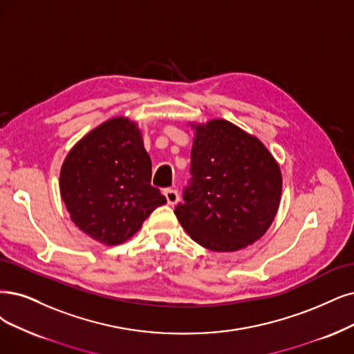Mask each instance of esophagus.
I'll list each match as a JSON object with an SVG mask.
<instances>
[{
    "instance_id": "esophagus-1",
    "label": "esophagus",
    "mask_w": 354,
    "mask_h": 354,
    "mask_svg": "<svg viewBox=\"0 0 354 354\" xmlns=\"http://www.w3.org/2000/svg\"><path fill=\"white\" fill-rule=\"evenodd\" d=\"M165 198L169 205H175L179 201V194L176 189H165Z\"/></svg>"
}]
</instances>
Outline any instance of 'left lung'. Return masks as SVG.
Listing matches in <instances>:
<instances>
[{
    "label": "left lung",
    "mask_w": 354,
    "mask_h": 354,
    "mask_svg": "<svg viewBox=\"0 0 354 354\" xmlns=\"http://www.w3.org/2000/svg\"><path fill=\"white\" fill-rule=\"evenodd\" d=\"M189 125L192 178L175 214L207 250H243L264 236L279 212L280 166L263 141L226 120Z\"/></svg>",
    "instance_id": "left-lung-1"
}]
</instances>
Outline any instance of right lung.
<instances>
[{
	"instance_id": "right-lung-1",
	"label": "right lung",
	"mask_w": 354,
	"mask_h": 354,
	"mask_svg": "<svg viewBox=\"0 0 354 354\" xmlns=\"http://www.w3.org/2000/svg\"><path fill=\"white\" fill-rule=\"evenodd\" d=\"M141 129L115 116L74 144L61 166L59 191L73 223L103 245H120L166 203L151 187Z\"/></svg>"
}]
</instances>
